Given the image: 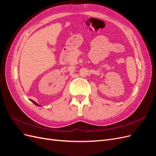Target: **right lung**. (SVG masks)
Segmentation results:
<instances>
[{"mask_svg": "<svg viewBox=\"0 0 156 156\" xmlns=\"http://www.w3.org/2000/svg\"><path fill=\"white\" fill-rule=\"evenodd\" d=\"M31 101H32L33 103H34V104L36 105H37V106H38V107H41L40 105H38V104H37V103H36L34 101H33V100H31Z\"/></svg>", "mask_w": 156, "mask_h": 156, "instance_id": "1", "label": "right lung"}]
</instances>
